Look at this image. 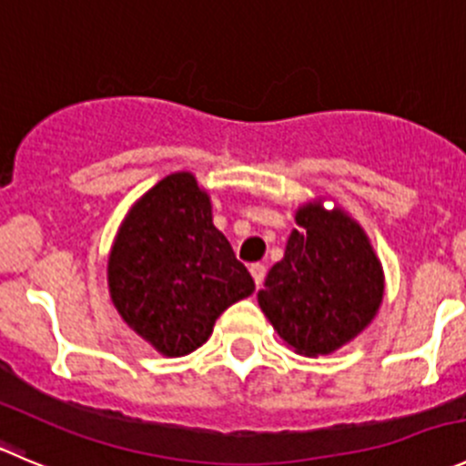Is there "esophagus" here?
Returning <instances> with one entry per match:
<instances>
[{
    "label": "esophagus",
    "mask_w": 466,
    "mask_h": 466,
    "mask_svg": "<svg viewBox=\"0 0 466 466\" xmlns=\"http://www.w3.org/2000/svg\"><path fill=\"white\" fill-rule=\"evenodd\" d=\"M265 274H267V267L265 265H260V262L251 265V276H253V280H256V288H260L262 280H265Z\"/></svg>",
    "instance_id": "34e87169"
}]
</instances>
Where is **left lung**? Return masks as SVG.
<instances>
[{"label":"left lung","mask_w":466,"mask_h":466,"mask_svg":"<svg viewBox=\"0 0 466 466\" xmlns=\"http://www.w3.org/2000/svg\"><path fill=\"white\" fill-rule=\"evenodd\" d=\"M297 224L258 292L280 338L303 356H324L367 329L383 301V269L362 228L342 210L299 208Z\"/></svg>","instance_id":"1"}]
</instances>
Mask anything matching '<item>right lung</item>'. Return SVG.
<instances>
[{"mask_svg": "<svg viewBox=\"0 0 466 466\" xmlns=\"http://www.w3.org/2000/svg\"><path fill=\"white\" fill-rule=\"evenodd\" d=\"M122 319L163 356H187L215 319L256 289L213 227L210 199L187 172L169 174L131 208L108 260Z\"/></svg>", "mask_w": 466, "mask_h": 466, "instance_id": "obj_1", "label": "right lung"}]
</instances>
